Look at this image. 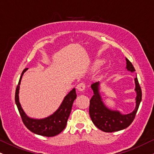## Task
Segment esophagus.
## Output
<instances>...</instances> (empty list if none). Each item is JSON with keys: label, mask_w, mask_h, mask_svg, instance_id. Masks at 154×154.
I'll list each match as a JSON object with an SVG mask.
<instances>
[{"label": "esophagus", "mask_w": 154, "mask_h": 154, "mask_svg": "<svg viewBox=\"0 0 154 154\" xmlns=\"http://www.w3.org/2000/svg\"><path fill=\"white\" fill-rule=\"evenodd\" d=\"M77 89L79 91H83L85 89V84L84 82L79 83L77 85Z\"/></svg>", "instance_id": "1"}]
</instances>
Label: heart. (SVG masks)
Masks as SVG:
<instances>
[{"mask_svg": "<svg viewBox=\"0 0 154 154\" xmlns=\"http://www.w3.org/2000/svg\"><path fill=\"white\" fill-rule=\"evenodd\" d=\"M98 65V63H96V64H95V66H97Z\"/></svg>", "mask_w": 154, "mask_h": 154, "instance_id": "heart-1", "label": "heart"}]
</instances>
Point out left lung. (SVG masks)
Masks as SVG:
<instances>
[{"mask_svg": "<svg viewBox=\"0 0 154 154\" xmlns=\"http://www.w3.org/2000/svg\"><path fill=\"white\" fill-rule=\"evenodd\" d=\"M126 68L128 70L132 72H135V68L132 63L128 59H126ZM135 91L137 93L135 109L130 114L125 115L120 114L117 111H113L108 109L102 101L101 97L98 91L99 82L92 84L91 88L93 91L94 95L90 100L89 114L92 122L97 128L103 132H112L124 130L131 125L135 119L136 113L142 100V91L137 77L135 78Z\"/></svg>", "mask_w": 154, "mask_h": 154, "instance_id": "obj_1", "label": "left lung"}]
</instances>
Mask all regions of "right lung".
Masks as SVG:
<instances>
[{"label": "right lung", "mask_w": 154, "mask_h": 154, "mask_svg": "<svg viewBox=\"0 0 154 154\" xmlns=\"http://www.w3.org/2000/svg\"><path fill=\"white\" fill-rule=\"evenodd\" d=\"M26 70L27 69H25L22 72L15 93V102L21 117H22L23 123L28 130L37 135L45 136V137H53V136L59 135L60 132H62L66 128L67 120L72 111V104H73L74 100L77 98L75 88L72 89L65 96L62 103L61 104L58 110L54 113V114L45 119H31L26 115L19 100V85H20L23 74Z\"/></svg>", "instance_id": "add662e5"}]
</instances>
